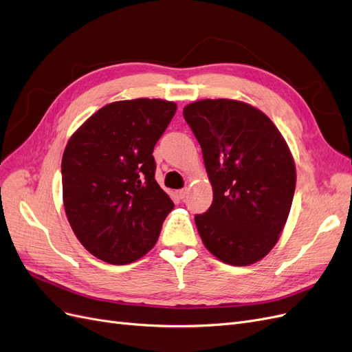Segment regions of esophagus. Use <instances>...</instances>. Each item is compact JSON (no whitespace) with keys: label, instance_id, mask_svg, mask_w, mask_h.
<instances>
[{"label":"esophagus","instance_id":"esophagus-1","mask_svg":"<svg viewBox=\"0 0 352 352\" xmlns=\"http://www.w3.org/2000/svg\"><path fill=\"white\" fill-rule=\"evenodd\" d=\"M187 192H188V188L186 187V188H181V190H177V196L179 197V199H184L186 196H187Z\"/></svg>","mask_w":352,"mask_h":352}]
</instances>
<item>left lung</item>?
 <instances>
[{
  "label": "left lung",
  "instance_id": "left-lung-1",
  "mask_svg": "<svg viewBox=\"0 0 352 352\" xmlns=\"http://www.w3.org/2000/svg\"><path fill=\"white\" fill-rule=\"evenodd\" d=\"M201 147L213 188L210 208L195 221L208 250L226 265L263 258L288 219L296 165L275 124L232 99H203L183 111Z\"/></svg>",
  "mask_w": 352,
  "mask_h": 352
}]
</instances>
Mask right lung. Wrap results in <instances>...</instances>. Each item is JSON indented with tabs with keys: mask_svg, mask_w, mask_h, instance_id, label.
<instances>
[{
	"mask_svg": "<svg viewBox=\"0 0 352 352\" xmlns=\"http://www.w3.org/2000/svg\"><path fill=\"white\" fill-rule=\"evenodd\" d=\"M177 111L162 99L118 100L87 118L61 162L67 219L86 250L127 265L156 244L174 203L155 179L153 147Z\"/></svg>",
	"mask_w": 352,
	"mask_h": 352,
	"instance_id": "add662e5",
	"label": "right lung"
}]
</instances>
